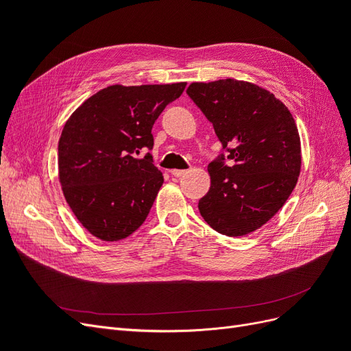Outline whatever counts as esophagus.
<instances>
[{"mask_svg": "<svg viewBox=\"0 0 351 351\" xmlns=\"http://www.w3.org/2000/svg\"><path fill=\"white\" fill-rule=\"evenodd\" d=\"M186 173H187L186 169H173L171 176H174V177H183Z\"/></svg>", "mask_w": 351, "mask_h": 351, "instance_id": "esophagus-1", "label": "esophagus"}]
</instances>
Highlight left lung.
<instances>
[{
  "instance_id": "8db88e82",
  "label": "left lung",
  "mask_w": 351,
  "mask_h": 351,
  "mask_svg": "<svg viewBox=\"0 0 351 351\" xmlns=\"http://www.w3.org/2000/svg\"><path fill=\"white\" fill-rule=\"evenodd\" d=\"M187 95L222 145L208 165L210 189L199 200L200 215L221 234L246 236L277 214L299 178L300 137L293 115L271 92L247 82L192 83Z\"/></svg>"
}]
</instances>
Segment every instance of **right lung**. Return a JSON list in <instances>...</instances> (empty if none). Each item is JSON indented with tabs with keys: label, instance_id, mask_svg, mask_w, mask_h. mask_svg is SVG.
Wrapping results in <instances>:
<instances>
[{
	"label": "right lung",
	"instance_id": "right-lung-1",
	"mask_svg": "<svg viewBox=\"0 0 351 351\" xmlns=\"http://www.w3.org/2000/svg\"><path fill=\"white\" fill-rule=\"evenodd\" d=\"M186 83L114 84L71 114L58 143V173L73 214L105 241L139 228L164 183L154 165L152 127Z\"/></svg>",
	"mask_w": 351,
	"mask_h": 351
}]
</instances>
